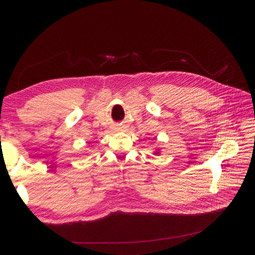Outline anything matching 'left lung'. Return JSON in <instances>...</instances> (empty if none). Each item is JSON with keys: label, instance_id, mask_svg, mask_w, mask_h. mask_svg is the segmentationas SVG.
Here are the masks:
<instances>
[{"label": "left lung", "instance_id": "obj_1", "mask_svg": "<svg viewBox=\"0 0 255 255\" xmlns=\"http://www.w3.org/2000/svg\"><path fill=\"white\" fill-rule=\"evenodd\" d=\"M154 154H155V155H158V154H159V148L155 149V150H154Z\"/></svg>", "mask_w": 255, "mask_h": 255}]
</instances>
